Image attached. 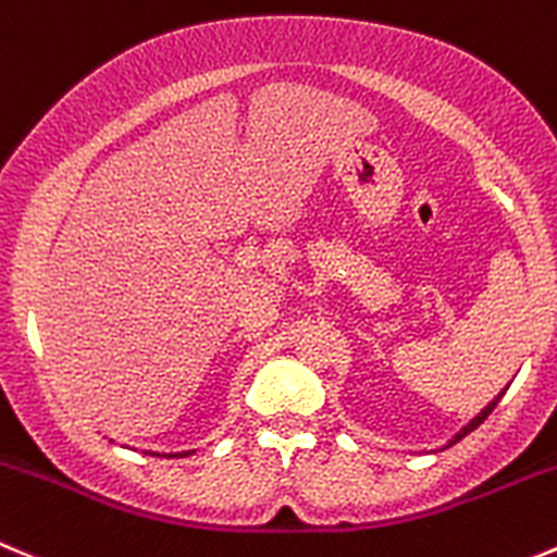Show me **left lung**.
<instances>
[{
    "instance_id": "obj_1",
    "label": "left lung",
    "mask_w": 557,
    "mask_h": 557,
    "mask_svg": "<svg viewBox=\"0 0 557 557\" xmlns=\"http://www.w3.org/2000/svg\"><path fill=\"white\" fill-rule=\"evenodd\" d=\"M497 401H500V396H497V399H495V401H492V405H486V407H484V412H479V416H475V418H473V421H470V423H468V426H465V429H462V432H459V434H457V441H462L465 434H470V432H473V429H475V426H481V423H484V421H486V416H490V412H492V410H495V405H497ZM457 441H454V443H457Z\"/></svg>"
}]
</instances>
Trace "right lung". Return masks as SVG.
Wrapping results in <instances>:
<instances>
[{
	"label": "right lung",
	"instance_id": "right-lung-1",
	"mask_svg": "<svg viewBox=\"0 0 557 557\" xmlns=\"http://www.w3.org/2000/svg\"><path fill=\"white\" fill-rule=\"evenodd\" d=\"M177 457H180V454H177Z\"/></svg>",
	"mask_w": 557,
	"mask_h": 557
}]
</instances>
